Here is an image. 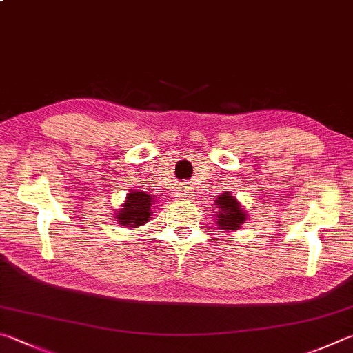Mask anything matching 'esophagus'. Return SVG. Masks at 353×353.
I'll list each match as a JSON object with an SVG mask.
<instances>
[{
	"mask_svg": "<svg viewBox=\"0 0 353 353\" xmlns=\"http://www.w3.org/2000/svg\"><path fill=\"white\" fill-rule=\"evenodd\" d=\"M176 197L183 199V201H191V199H194L193 190H191V187H185V185H181V187L177 188Z\"/></svg>",
	"mask_w": 353,
	"mask_h": 353,
	"instance_id": "obj_1",
	"label": "esophagus"
}]
</instances>
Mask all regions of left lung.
Returning a JSON list of instances; mask_svg holds the SVG:
<instances>
[{
	"instance_id": "1",
	"label": "left lung",
	"mask_w": 353,
	"mask_h": 353,
	"mask_svg": "<svg viewBox=\"0 0 353 353\" xmlns=\"http://www.w3.org/2000/svg\"><path fill=\"white\" fill-rule=\"evenodd\" d=\"M216 205L221 210V213L216 214V222L221 230L236 232L245 222V210L241 207V203L236 201V197H233L230 193H222L216 199Z\"/></svg>"
}]
</instances>
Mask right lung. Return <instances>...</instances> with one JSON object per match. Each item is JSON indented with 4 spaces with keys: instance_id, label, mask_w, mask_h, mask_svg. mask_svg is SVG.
Returning a JSON list of instances; mask_svg holds the SVG:
<instances>
[{
    "instance_id": "1",
    "label": "right lung",
    "mask_w": 353,
    "mask_h": 353,
    "mask_svg": "<svg viewBox=\"0 0 353 353\" xmlns=\"http://www.w3.org/2000/svg\"><path fill=\"white\" fill-rule=\"evenodd\" d=\"M152 202H154V197L146 194L145 191H131V193H128L125 203L121 205L123 208H120L119 213H115V219H117L119 225L130 228L143 225L150 221Z\"/></svg>"
}]
</instances>
